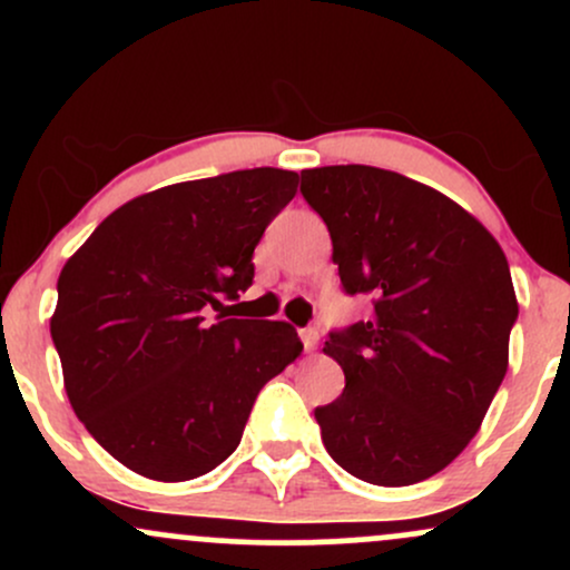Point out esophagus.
<instances>
[{"instance_id":"obj_1","label":"esophagus","mask_w":570,"mask_h":570,"mask_svg":"<svg viewBox=\"0 0 570 570\" xmlns=\"http://www.w3.org/2000/svg\"><path fill=\"white\" fill-rule=\"evenodd\" d=\"M299 340H303L305 351H316L318 330H316V326H305V330H299Z\"/></svg>"}]
</instances>
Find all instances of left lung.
I'll list each match as a JSON object with an SVG mask.
<instances>
[{
    "instance_id": "1",
    "label": "left lung",
    "mask_w": 570,
    "mask_h": 570,
    "mask_svg": "<svg viewBox=\"0 0 570 570\" xmlns=\"http://www.w3.org/2000/svg\"><path fill=\"white\" fill-rule=\"evenodd\" d=\"M343 289L372 294L367 322L324 345L345 372L316 407L345 472L383 488L442 472L480 431L509 367L517 297L507 254L440 189L372 166L307 168Z\"/></svg>"
}]
</instances>
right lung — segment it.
I'll use <instances>...</instances> for the list:
<instances>
[{"mask_svg":"<svg viewBox=\"0 0 570 570\" xmlns=\"http://www.w3.org/2000/svg\"><path fill=\"white\" fill-rule=\"evenodd\" d=\"M297 174L252 168L122 203L58 276L50 335L90 436L130 472L185 482L238 448L259 389L303 353L286 322L208 305L252 286L254 246Z\"/></svg>","mask_w":570,"mask_h":570,"instance_id":"right-lung-1","label":"right lung"}]
</instances>
